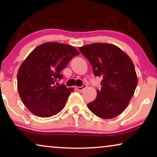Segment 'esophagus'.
Returning <instances> with one entry per match:
<instances>
[{"label":"esophagus","instance_id":"1","mask_svg":"<svg viewBox=\"0 0 157 157\" xmlns=\"http://www.w3.org/2000/svg\"><path fill=\"white\" fill-rule=\"evenodd\" d=\"M86 88V84H83L82 86H78V87H76V89L78 90V91H82L83 89H85Z\"/></svg>","mask_w":157,"mask_h":157}]
</instances>
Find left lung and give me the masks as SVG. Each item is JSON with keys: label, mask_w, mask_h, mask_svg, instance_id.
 <instances>
[{"label": "left lung", "mask_w": 157, "mask_h": 157, "mask_svg": "<svg viewBox=\"0 0 157 157\" xmlns=\"http://www.w3.org/2000/svg\"><path fill=\"white\" fill-rule=\"evenodd\" d=\"M79 51L91 64L94 76L103 78L101 88L88 108L102 119L117 117L127 107L138 83L132 61L110 44L95 43L79 47Z\"/></svg>", "instance_id": "obj_1"}]
</instances>
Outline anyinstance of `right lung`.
Returning a JSON list of instances; mask_svg holds the SVG:
<instances>
[{"mask_svg":"<svg viewBox=\"0 0 157 157\" xmlns=\"http://www.w3.org/2000/svg\"><path fill=\"white\" fill-rule=\"evenodd\" d=\"M78 54L70 45L48 42L28 56L18 69L17 83L19 96L32 113L51 117L63 109L74 89L58 86L57 81L63 78L61 71Z\"/></svg>","mask_w":157,"mask_h":157,"instance_id":"obj_1","label":"right lung"}]
</instances>
